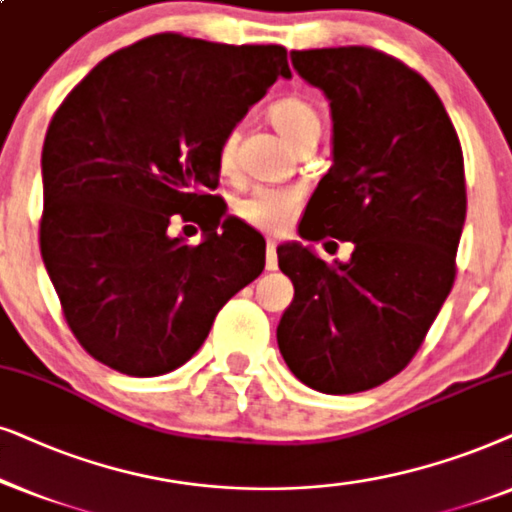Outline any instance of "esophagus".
I'll use <instances>...</instances> for the list:
<instances>
[{
    "instance_id": "1",
    "label": "esophagus",
    "mask_w": 512,
    "mask_h": 512,
    "mask_svg": "<svg viewBox=\"0 0 512 512\" xmlns=\"http://www.w3.org/2000/svg\"><path fill=\"white\" fill-rule=\"evenodd\" d=\"M267 269L276 271L278 269V255H276V243L267 241Z\"/></svg>"
}]
</instances>
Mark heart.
<instances>
[{
  "mask_svg": "<svg viewBox=\"0 0 512 512\" xmlns=\"http://www.w3.org/2000/svg\"><path fill=\"white\" fill-rule=\"evenodd\" d=\"M267 119L283 138H288L299 149L313 145L320 135V114L309 100L299 98V95H285V98L271 102L267 107ZM236 152L238 135L236 131H229L217 145V170L222 175H231L236 170ZM302 199L304 192L299 187H260L243 201H238L236 213L252 227L281 234L297 217Z\"/></svg>",
  "mask_w": 512,
  "mask_h": 512,
  "instance_id": "obj_1",
  "label": "heart"
}]
</instances>
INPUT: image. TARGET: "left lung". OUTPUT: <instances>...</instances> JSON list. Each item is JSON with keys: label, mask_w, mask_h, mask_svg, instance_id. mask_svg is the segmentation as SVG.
Segmentation results:
<instances>
[{"label": "left lung", "mask_w": 512, "mask_h": 512, "mask_svg": "<svg viewBox=\"0 0 512 512\" xmlns=\"http://www.w3.org/2000/svg\"><path fill=\"white\" fill-rule=\"evenodd\" d=\"M290 56L335 121V163L299 234L351 241L353 252L342 264L299 243L276 250L295 285L278 349L302 384L360 393L410 365L452 290L466 220L461 142L438 93L403 60L370 46Z\"/></svg>", "instance_id": "obj_1"}]
</instances>
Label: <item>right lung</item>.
Masks as SVG:
<instances>
[{"label": "right lung", "instance_id": "1", "mask_svg": "<svg viewBox=\"0 0 512 512\" xmlns=\"http://www.w3.org/2000/svg\"><path fill=\"white\" fill-rule=\"evenodd\" d=\"M290 77L283 46L161 32L100 60L53 114L39 248L72 335L131 377L185 365L217 311L264 269V238L227 217L217 145ZM199 223V246L173 239Z\"/></svg>", "mask_w": 512, "mask_h": 512}]
</instances>
